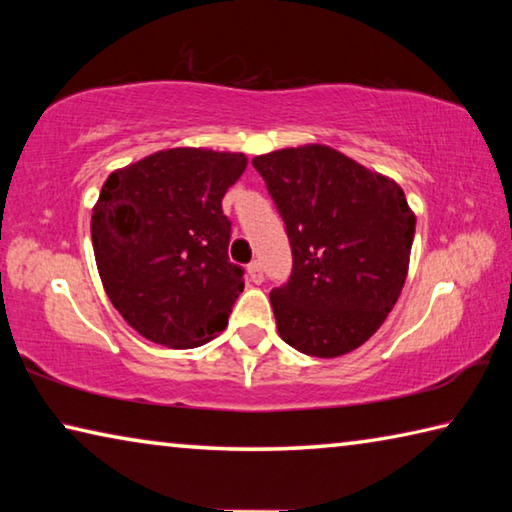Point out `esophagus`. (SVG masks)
Here are the masks:
<instances>
[{
  "label": "esophagus",
  "instance_id": "esophagus-1",
  "mask_svg": "<svg viewBox=\"0 0 512 512\" xmlns=\"http://www.w3.org/2000/svg\"><path fill=\"white\" fill-rule=\"evenodd\" d=\"M248 275H250V280H253L255 284H259V282H264V266H262V262H250L248 264Z\"/></svg>",
  "mask_w": 512,
  "mask_h": 512
}]
</instances>
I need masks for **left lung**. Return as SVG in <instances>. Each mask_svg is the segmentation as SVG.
<instances>
[{"instance_id": "8db88e82", "label": "left lung", "mask_w": 512, "mask_h": 512, "mask_svg": "<svg viewBox=\"0 0 512 512\" xmlns=\"http://www.w3.org/2000/svg\"><path fill=\"white\" fill-rule=\"evenodd\" d=\"M287 230L293 266L271 291L277 332L320 359L366 343L409 271L415 216L402 187L329 146L253 158Z\"/></svg>"}]
</instances>
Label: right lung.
Returning <instances> with one entry per match:
<instances>
[{
  "instance_id": "add662e5",
  "label": "right lung",
  "mask_w": 512,
  "mask_h": 512,
  "mask_svg": "<svg viewBox=\"0 0 512 512\" xmlns=\"http://www.w3.org/2000/svg\"><path fill=\"white\" fill-rule=\"evenodd\" d=\"M244 153L169 149L110 173L92 212V246L108 298L135 332L187 350L228 325L244 268L228 257L221 201Z\"/></svg>"
}]
</instances>
